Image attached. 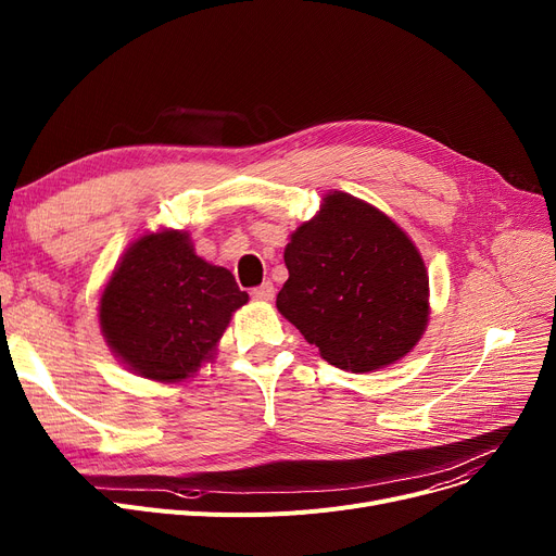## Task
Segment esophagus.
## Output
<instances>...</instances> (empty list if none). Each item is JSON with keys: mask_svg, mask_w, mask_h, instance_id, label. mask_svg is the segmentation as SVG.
<instances>
[{"mask_svg": "<svg viewBox=\"0 0 556 556\" xmlns=\"http://www.w3.org/2000/svg\"><path fill=\"white\" fill-rule=\"evenodd\" d=\"M252 298L258 302H273L275 300V286L273 281H263L261 286L252 288Z\"/></svg>", "mask_w": 556, "mask_h": 556, "instance_id": "1", "label": "esophagus"}]
</instances>
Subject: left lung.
I'll return each instance as SVG.
<instances>
[{"label":"left lung","mask_w":556,"mask_h":556,"mask_svg":"<svg viewBox=\"0 0 556 556\" xmlns=\"http://www.w3.org/2000/svg\"><path fill=\"white\" fill-rule=\"evenodd\" d=\"M277 308L346 371L396 363L428 323V275L415 243L371 204L333 191L286 245Z\"/></svg>","instance_id":"8db88e82"}]
</instances>
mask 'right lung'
Wrapping results in <instances>:
<instances>
[{
	"label": "right lung",
	"mask_w": 556,
	"mask_h": 556,
	"mask_svg": "<svg viewBox=\"0 0 556 556\" xmlns=\"http://www.w3.org/2000/svg\"><path fill=\"white\" fill-rule=\"evenodd\" d=\"M248 302L233 275L193 252L185 231L146 233L112 273L101 331L135 374L175 383L210 361L231 313Z\"/></svg>",
	"instance_id": "1"
}]
</instances>
